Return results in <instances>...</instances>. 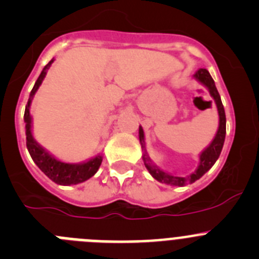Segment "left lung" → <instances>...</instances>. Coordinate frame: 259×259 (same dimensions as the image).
<instances>
[{
  "mask_svg": "<svg viewBox=\"0 0 259 259\" xmlns=\"http://www.w3.org/2000/svg\"><path fill=\"white\" fill-rule=\"evenodd\" d=\"M194 78L198 81L206 85L208 88L209 94L213 97L214 102H216L217 110H219V116H220V125L219 130H217V134L214 137V139L212 141V143L207 147L204 151L200 153V162L198 168L195 170V172H193L192 175L188 176V178H180V176H174L171 174L163 172L162 170H159L158 167L153 166L151 163V159H149L148 154L144 151L143 153V159L144 165H146L147 170L149 171L152 176L156 179L159 183H163V184L167 185H176V187H184L187 184H192L195 180H198L199 178H202L212 166L214 165V162L217 161V158L220 157V153L222 151V147H224L225 142V135H226V116H225V110L224 106L221 102V97H220L219 92H217L216 85H214V81L212 79V76L209 75V72L206 69H199L194 74ZM139 141H141L142 148L144 149V132L142 129V126H139Z\"/></svg>",
  "mask_w": 259,
  "mask_h": 259,
  "instance_id": "left-lung-1",
  "label": "left lung"
}]
</instances>
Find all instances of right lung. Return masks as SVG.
Wrapping results in <instances>:
<instances>
[{"label": "right lung", "instance_id": "1", "mask_svg": "<svg viewBox=\"0 0 259 259\" xmlns=\"http://www.w3.org/2000/svg\"><path fill=\"white\" fill-rule=\"evenodd\" d=\"M53 60H51L45 69L40 72L39 78L35 81L34 87L30 92V97L28 100V105L25 107V113H24V121H25V129H26V148H28L29 153H30L31 158L35 162V165L45 172L46 176L55 181L56 184L60 185H72L79 184L83 181L88 180L89 178L97 172V170L100 168L101 163H102V156H97L94 158L89 159L88 162L84 163H65L56 159L53 156H51L47 151L42 148L37 142L34 141V138L31 135V117L30 112H29V107H30L31 98L38 91L39 85L42 84L43 79H45L47 70L50 69L51 64Z\"/></svg>", "mask_w": 259, "mask_h": 259}]
</instances>
